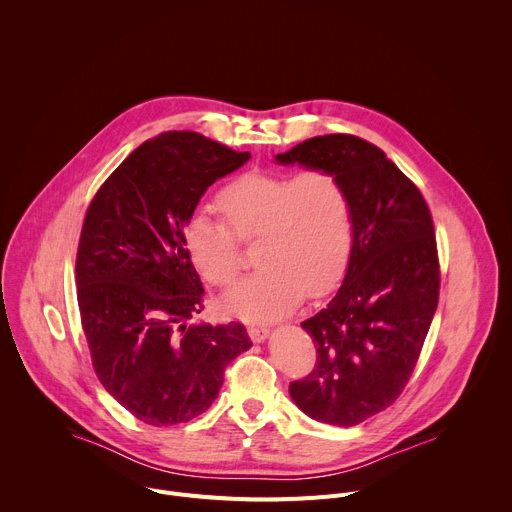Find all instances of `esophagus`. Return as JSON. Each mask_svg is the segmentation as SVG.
<instances>
[{
    "mask_svg": "<svg viewBox=\"0 0 512 512\" xmlns=\"http://www.w3.org/2000/svg\"><path fill=\"white\" fill-rule=\"evenodd\" d=\"M247 332H249L251 340L257 342V344H259V342H265V338L269 336V328H267V326H255V324H253V326L247 328Z\"/></svg>",
    "mask_w": 512,
    "mask_h": 512,
    "instance_id": "esophagus-1",
    "label": "esophagus"
}]
</instances>
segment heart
<instances>
[{
  "mask_svg": "<svg viewBox=\"0 0 512 512\" xmlns=\"http://www.w3.org/2000/svg\"><path fill=\"white\" fill-rule=\"evenodd\" d=\"M225 221L196 210L186 221L184 245L196 271L227 285L241 267L239 241H253L259 269L223 296L241 320H273L302 298H320L344 277L352 247V206L342 180L322 168L294 174L251 172L216 196Z\"/></svg>",
  "mask_w": 512,
  "mask_h": 512,
  "instance_id": "heart-1",
  "label": "heart"
}]
</instances>
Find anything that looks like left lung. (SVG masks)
Segmentation results:
<instances>
[{
    "instance_id": "obj_1",
    "label": "left lung",
    "mask_w": 512,
    "mask_h": 512,
    "mask_svg": "<svg viewBox=\"0 0 512 512\" xmlns=\"http://www.w3.org/2000/svg\"><path fill=\"white\" fill-rule=\"evenodd\" d=\"M275 162L330 170L350 198L352 257L332 302L302 322L318 358L289 395L316 421L358 425L401 395L431 326L440 296L431 214L417 186L360 137L318 135Z\"/></svg>"
}]
</instances>
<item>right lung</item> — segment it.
<instances>
[{"mask_svg":"<svg viewBox=\"0 0 512 512\" xmlns=\"http://www.w3.org/2000/svg\"><path fill=\"white\" fill-rule=\"evenodd\" d=\"M249 158L168 131L131 152L87 210L77 253L83 330L99 381L143 423L204 413L227 364L251 348L239 322L188 324L204 310V287L184 245L202 194Z\"/></svg>","mask_w":512,"mask_h":512,"instance_id":"1","label":"right lung"}]
</instances>
